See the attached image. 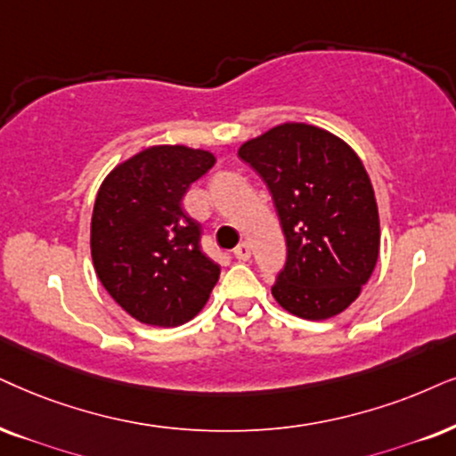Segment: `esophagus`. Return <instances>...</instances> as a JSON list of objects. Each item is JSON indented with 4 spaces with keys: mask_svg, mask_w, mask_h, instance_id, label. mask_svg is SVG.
I'll return each mask as SVG.
<instances>
[{
    "mask_svg": "<svg viewBox=\"0 0 456 456\" xmlns=\"http://www.w3.org/2000/svg\"><path fill=\"white\" fill-rule=\"evenodd\" d=\"M233 256L238 258V261H248V258H250V246H248L246 241H241L240 246H235Z\"/></svg>",
    "mask_w": 456,
    "mask_h": 456,
    "instance_id": "34e87169",
    "label": "esophagus"
}]
</instances>
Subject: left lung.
Returning a JSON list of instances; mask_svg holds the SVG:
<instances>
[{
	"label": "left lung",
	"instance_id": "obj_1",
	"mask_svg": "<svg viewBox=\"0 0 456 456\" xmlns=\"http://www.w3.org/2000/svg\"><path fill=\"white\" fill-rule=\"evenodd\" d=\"M269 187L286 238V265L271 286L281 307L326 320L360 297L379 258L377 200L366 168L330 132L284 124L240 147Z\"/></svg>",
	"mask_w": 456,
	"mask_h": 456
}]
</instances>
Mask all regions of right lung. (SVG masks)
Masks as SVG:
<instances>
[{
    "label": "right lung",
    "instance_id": "obj_1",
    "mask_svg": "<svg viewBox=\"0 0 456 456\" xmlns=\"http://www.w3.org/2000/svg\"><path fill=\"white\" fill-rule=\"evenodd\" d=\"M215 155L181 145L136 153L105 178L92 212L96 275L119 307L172 328L204 309L221 267L201 250V224L183 210Z\"/></svg>",
    "mask_w": 456,
    "mask_h": 456
}]
</instances>
